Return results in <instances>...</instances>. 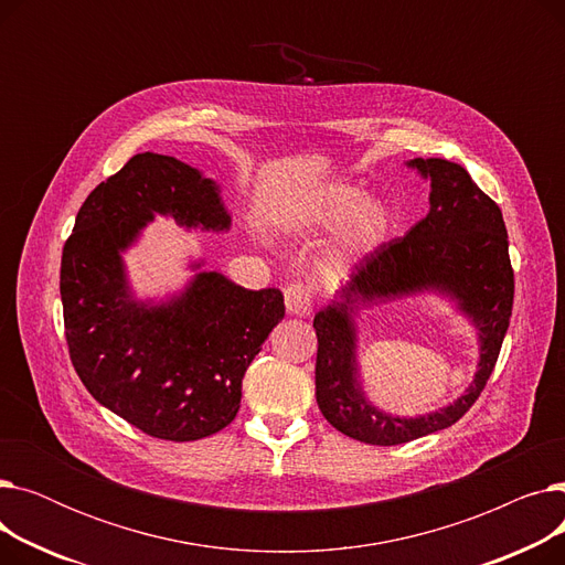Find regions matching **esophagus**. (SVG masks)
Wrapping results in <instances>:
<instances>
[{"instance_id":"esophagus-1","label":"esophagus","mask_w":565,"mask_h":565,"mask_svg":"<svg viewBox=\"0 0 565 565\" xmlns=\"http://www.w3.org/2000/svg\"><path fill=\"white\" fill-rule=\"evenodd\" d=\"M284 300H286V311L290 316H309L311 313V292L305 284H290L284 290Z\"/></svg>"}]
</instances>
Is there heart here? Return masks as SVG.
<instances>
[{
	"label": "heart",
	"mask_w": 565,
	"mask_h": 565,
	"mask_svg": "<svg viewBox=\"0 0 565 565\" xmlns=\"http://www.w3.org/2000/svg\"><path fill=\"white\" fill-rule=\"evenodd\" d=\"M295 222L313 231L339 226L328 263L334 270H350L390 241L394 211L387 201L366 199L358 185L330 183L311 194Z\"/></svg>",
	"instance_id": "heart-1"
}]
</instances>
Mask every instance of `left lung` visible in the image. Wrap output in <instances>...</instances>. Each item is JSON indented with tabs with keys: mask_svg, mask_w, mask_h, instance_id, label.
Returning <instances> with one entry per match:
<instances>
[{
	"mask_svg": "<svg viewBox=\"0 0 565 565\" xmlns=\"http://www.w3.org/2000/svg\"><path fill=\"white\" fill-rule=\"evenodd\" d=\"M430 183V211L405 237L362 260L313 328L318 337L316 401L337 430L377 447H394L454 426L473 405L497 364L513 311L509 233L499 205L471 181L465 167L441 158L405 162ZM419 294L455 302L480 341L478 373L454 403L417 418L377 408L363 390L359 320L371 306Z\"/></svg>",
	"mask_w": 565,
	"mask_h": 565,
	"instance_id": "1",
	"label": "left lung"
}]
</instances>
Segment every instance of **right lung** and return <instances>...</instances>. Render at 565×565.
Segmentation results:
<instances>
[{
    "mask_svg": "<svg viewBox=\"0 0 565 565\" xmlns=\"http://www.w3.org/2000/svg\"><path fill=\"white\" fill-rule=\"evenodd\" d=\"M156 217L226 233L222 188L181 160L137 153L82 203L62 256L71 362L103 407L139 428L194 441L241 409L243 377L284 318L279 288L247 290L190 260L188 284L137 298L124 254Z\"/></svg>",
    "mask_w": 565,
    "mask_h": 565,
    "instance_id": "1",
    "label": "right lung"
}]
</instances>
